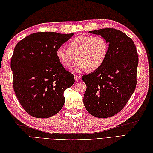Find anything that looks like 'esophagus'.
I'll return each instance as SVG.
<instances>
[{
	"label": "esophagus",
	"instance_id": "34e87169",
	"mask_svg": "<svg viewBox=\"0 0 153 153\" xmlns=\"http://www.w3.org/2000/svg\"><path fill=\"white\" fill-rule=\"evenodd\" d=\"M81 77H81L80 76H77V75H74V79H75V80L76 81V82H77V81L81 79Z\"/></svg>",
	"mask_w": 153,
	"mask_h": 153
}]
</instances>
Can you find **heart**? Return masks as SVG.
Instances as JSON below:
<instances>
[{
    "mask_svg": "<svg viewBox=\"0 0 153 153\" xmlns=\"http://www.w3.org/2000/svg\"><path fill=\"white\" fill-rule=\"evenodd\" d=\"M108 52L109 43L105 37L79 35L68 43V49L63 47L58 48L56 56L64 68H70L77 59L79 62L74 68L75 71L86 69L93 71L102 66Z\"/></svg>",
    "mask_w": 153,
    "mask_h": 153,
    "instance_id": "obj_1",
    "label": "heart"
}]
</instances>
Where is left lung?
<instances>
[{
	"label": "left lung",
	"mask_w": 153,
	"mask_h": 153,
	"mask_svg": "<svg viewBox=\"0 0 153 153\" xmlns=\"http://www.w3.org/2000/svg\"><path fill=\"white\" fill-rule=\"evenodd\" d=\"M89 33L105 37L109 52L101 67L82 77L87 85L84 106L93 116L108 118L125 106L135 89L137 52L131 39L120 30L105 28Z\"/></svg>",
	"instance_id": "1"
}]
</instances>
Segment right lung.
I'll use <instances>...</instances> for the list:
<instances>
[{"instance_id": "1", "label": "right lung", "mask_w": 153, "mask_h": 153, "mask_svg": "<svg viewBox=\"0 0 153 153\" xmlns=\"http://www.w3.org/2000/svg\"><path fill=\"white\" fill-rule=\"evenodd\" d=\"M73 35L37 32L16 45L10 63L13 87L23 108L31 116L49 118L63 107L64 91L75 80L58 60L56 51Z\"/></svg>"}]
</instances>
